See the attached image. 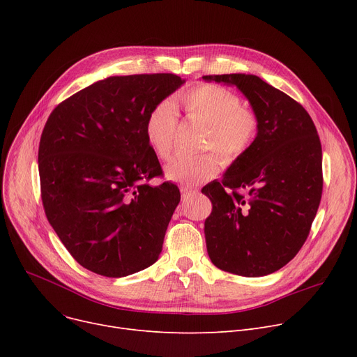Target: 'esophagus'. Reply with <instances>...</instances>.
Wrapping results in <instances>:
<instances>
[{
	"instance_id": "esophagus-1",
	"label": "esophagus",
	"mask_w": 357,
	"mask_h": 357,
	"mask_svg": "<svg viewBox=\"0 0 357 357\" xmlns=\"http://www.w3.org/2000/svg\"><path fill=\"white\" fill-rule=\"evenodd\" d=\"M181 194H182V198H190L192 195H197L198 191L194 190V188H190V186H181Z\"/></svg>"
}]
</instances>
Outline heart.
<instances>
[{
    "label": "heart",
    "instance_id": "1",
    "mask_svg": "<svg viewBox=\"0 0 357 357\" xmlns=\"http://www.w3.org/2000/svg\"><path fill=\"white\" fill-rule=\"evenodd\" d=\"M179 102L188 116L207 124L204 147L214 149L224 162H233L245 155L253 144L259 120L255 112L241 107L234 92L220 85H199L185 91ZM178 111L171 100H163L150 108L144 119V136L150 149L160 158L172 153ZM220 167L214 153L198 156L178 155L165 167L169 181L181 183H199L213 178Z\"/></svg>",
    "mask_w": 357,
    "mask_h": 357
}]
</instances>
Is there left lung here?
<instances>
[{
    "instance_id": "1",
    "label": "left lung",
    "mask_w": 357,
    "mask_h": 357,
    "mask_svg": "<svg viewBox=\"0 0 357 357\" xmlns=\"http://www.w3.org/2000/svg\"><path fill=\"white\" fill-rule=\"evenodd\" d=\"M236 86L259 120L245 155L202 188L213 204L204 222L213 264L257 278L291 261L305 243L323 192V153L305 108L256 75H208Z\"/></svg>"
}]
</instances>
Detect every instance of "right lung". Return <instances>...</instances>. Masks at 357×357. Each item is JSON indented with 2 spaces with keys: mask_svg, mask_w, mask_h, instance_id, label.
<instances>
[{
  "mask_svg": "<svg viewBox=\"0 0 357 357\" xmlns=\"http://www.w3.org/2000/svg\"><path fill=\"white\" fill-rule=\"evenodd\" d=\"M185 84L174 73L108 77L56 107L39 146L42 201L50 226L85 269L121 278L159 259L178 186L144 136L153 105Z\"/></svg>",
  "mask_w": 357,
  "mask_h": 357,
  "instance_id": "obj_1",
  "label": "right lung"
}]
</instances>
